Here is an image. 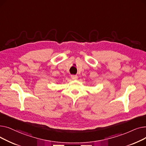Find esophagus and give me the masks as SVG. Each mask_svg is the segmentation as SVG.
I'll list each match as a JSON object with an SVG mask.
<instances>
[{"mask_svg": "<svg viewBox=\"0 0 146 146\" xmlns=\"http://www.w3.org/2000/svg\"><path fill=\"white\" fill-rule=\"evenodd\" d=\"M71 78L73 80H77L78 79V76L77 75H72Z\"/></svg>", "mask_w": 146, "mask_h": 146, "instance_id": "1", "label": "esophagus"}]
</instances>
